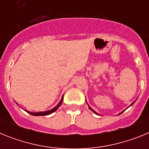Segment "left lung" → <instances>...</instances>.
Returning <instances> with one entry per match:
<instances>
[{"mask_svg":"<svg viewBox=\"0 0 149 149\" xmlns=\"http://www.w3.org/2000/svg\"><path fill=\"white\" fill-rule=\"evenodd\" d=\"M135 101H134V102H133V103H132V104H131V105H130V106H129V107H131V106H132V105H133V104H134V103H135ZM86 104H87L88 107H89V110H92V111H93V113H95V114H96V115H98V116H100V115H99V114H98V113H97V112H96V111H95V110H93V108H92V107H90V106H89V104H88V103H87V101H86ZM128 107H127V108H128ZM127 108H126V109H127ZM126 109H125V110H126ZM125 110H123V111H122V112H121V113H119V114L122 113H123V112H124V111H125ZM119 114H118V115H119Z\"/></svg>","mask_w":149,"mask_h":149,"instance_id":"8db88e82","label":"left lung"}]
</instances>
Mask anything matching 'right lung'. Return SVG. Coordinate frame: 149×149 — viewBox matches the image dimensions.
Returning <instances> with one entry per match:
<instances>
[{"label": "right lung", "instance_id": "obj_1", "mask_svg": "<svg viewBox=\"0 0 149 149\" xmlns=\"http://www.w3.org/2000/svg\"><path fill=\"white\" fill-rule=\"evenodd\" d=\"M63 95H63V96H62L61 98V100L60 101V102H59L57 104H56V106H55L54 107H53V108L51 109V110H46V111H41V112H36V113H33V112H30V111H28V110H25L27 113H28L29 114H30V115H33V116H48V115H50V114L53 113L54 112L56 111L57 109L60 107V105L62 104V103H63ZM17 104V103H16Z\"/></svg>", "mask_w": 149, "mask_h": 149}]
</instances>
